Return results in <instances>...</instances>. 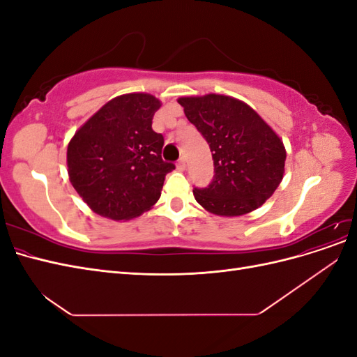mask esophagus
Segmentation results:
<instances>
[{"label": "esophagus", "mask_w": 357, "mask_h": 357, "mask_svg": "<svg viewBox=\"0 0 357 357\" xmlns=\"http://www.w3.org/2000/svg\"><path fill=\"white\" fill-rule=\"evenodd\" d=\"M177 168H178L180 171H185V169H186V159H185V158H180V159H178Z\"/></svg>", "instance_id": "obj_1"}]
</instances>
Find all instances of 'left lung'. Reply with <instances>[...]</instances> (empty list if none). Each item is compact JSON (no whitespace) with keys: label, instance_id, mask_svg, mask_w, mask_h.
Wrapping results in <instances>:
<instances>
[{"label":"left lung","instance_id":"left-lung-1","mask_svg":"<svg viewBox=\"0 0 357 357\" xmlns=\"http://www.w3.org/2000/svg\"><path fill=\"white\" fill-rule=\"evenodd\" d=\"M188 121L207 139L214 177L193 189L197 202L215 215L235 218L271 198L284 176L282 138L250 105L228 95L181 96Z\"/></svg>","mask_w":357,"mask_h":357}]
</instances>
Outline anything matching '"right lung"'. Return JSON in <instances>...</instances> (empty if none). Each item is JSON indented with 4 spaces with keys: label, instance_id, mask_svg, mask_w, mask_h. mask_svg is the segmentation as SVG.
<instances>
[{
    "label": "right lung",
    "instance_id": "1",
    "mask_svg": "<svg viewBox=\"0 0 357 357\" xmlns=\"http://www.w3.org/2000/svg\"><path fill=\"white\" fill-rule=\"evenodd\" d=\"M162 102L143 92L119 95L86 121L68 143L73 188L88 207L116 222L149 211L160 198L168 172L164 137L152 129Z\"/></svg>",
    "mask_w": 357,
    "mask_h": 357
}]
</instances>
